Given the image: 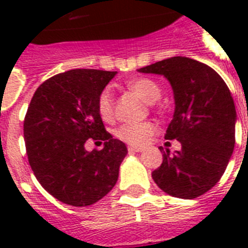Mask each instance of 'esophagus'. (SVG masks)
<instances>
[{"instance_id": "34e87169", "label": "esophagus", "mask_w": 248, "mask_h": 248, "mask_svg": "<svg viewBox=\"0 0 248 248\" xmlns=\"http://www.w3.org/2000/svg\"><path fill=\"white\" fill-rule=\"evenodd\" d=\"M143 151L141 148H138V147H128V152L130 153H140V152Z\"/></svg>"}]
</instances>
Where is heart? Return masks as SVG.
<instances>
[{
  "label": "heart",
  "instance_id": "heart-1",
  "mask_svg": "<svg viewBox=\"0 0 248 248\" xmlns=\"http://www.w3.org/2000/svg\"><path fill=\"white\" fill-rule=\"evenodd\" d=\"M128 89L147 103H155L161 96V87L149 78H135L128 82ZM96 108L100 117L104 121H110L114 116V97L110 87L101 90L96 100ZM155 132V124L153 122H140V124H124L116 130V136L124 143L141 147L147 143L149 138Z\"/></svg>",
  "mask_w": 248,
  "mask_h": 248
}]
</instances>
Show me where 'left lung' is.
<instances>
[{"instance_id": "1", "label": "left lung", "mask_w": 248, "mask_h": 248, "mask_svg": "<svg viewBox=\"0 0 248 248\" xmlns=\"http://www.w3.org/2000/svg\"><path fill=\"white\" fill-rule=\"evenodd\" d=\"M139 72L162 75L171 83L175 112L165 139L181 144L173 155L159 148L163 161L152 172L153 180L170 196H202L223 176L234 149L237 113L227 83L211 67L184 56L161 60Z\"/></svg>"}]
</instances>
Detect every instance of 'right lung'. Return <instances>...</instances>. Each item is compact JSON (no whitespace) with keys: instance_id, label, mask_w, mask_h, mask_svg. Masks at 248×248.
<instances>
[{"instance_id":"1","label":"right lung","mask_w":248,"mask_h":248,"mask_svg":"<svg viewBox=\"0 0 248 248\" xmlns=\"http://www.w3.org/2000/svg\"><path fill=\"white\" fill-rule=\"evenodd\" d=\"M117 72L72 69L38 86L24 118L29 165L40 184L63 203L82 207L107 196L127 155L121 140L105 131L97 112L99 93ZM89 139L105 141L87 152Z\"/></svg>"}]
</instances>
